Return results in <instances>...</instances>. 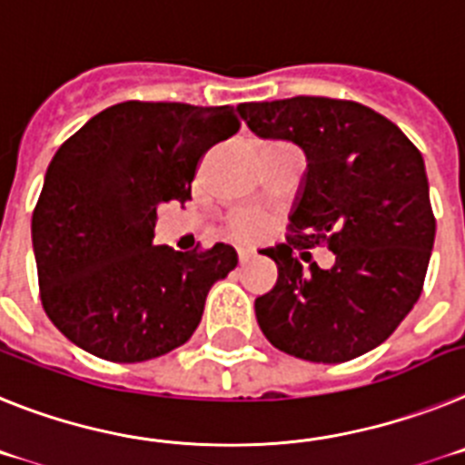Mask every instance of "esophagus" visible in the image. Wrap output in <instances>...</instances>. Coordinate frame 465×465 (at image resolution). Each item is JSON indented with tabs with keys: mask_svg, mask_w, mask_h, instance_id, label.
<instances>
[{
	"mask_svg": "<svg viewBox=\"0 0 465 465\" xmlns=\"http://www.w3.org/2000/svg\"><path fill=\"white\" fill-rule=\"evenodd\" d=\"M250 262V252H243V250H241V252H238V264H248Z\"/></svg>",
	"mask_w": 465,
	"mask_h": 465,
	"instance_id": "1",
	"label": "esophagus"
}]
</instances>
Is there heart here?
Returning <instances> with one entry per match:
<instances>
[{"label":"heart","instance_id":"1","mask_svg":"<svg viewBox=\"0 0 465 465\" xmlns=\"http://www.w3.org/2000/svg\"><path fill=\"white\" fill-rule=\"evenodd\" d=\"M232 233L236 238H243V241H252V238L260 236L264 232V222L257 215H250V213H236L229 222Z\"/></svg>","mask_w":465,"mask_h":465}]
</instances>
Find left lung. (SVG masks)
Returning a JSON list of instances; mask_svg holds the SVG:
<instances>
[{"label": "left lung", "instance_id": "1", "mask_svg": "<svg viewBox=\"0 0 465 465\" xmlns=\"http://www.w3.org/2000/svg\"><path fill=\"white\" fill-rule=\"evenodd\" d=\"M260 137L290 140L306 175L288 243L262 250L278 266L255 300L264 337L311 362H346L377 349L417 304L435 241L423 156L393 121L353 100L297 95L241 104ZM328 244L335 264L304 272L292 255Z\"/></svg>", "mask_w": 465, "mask_h": 465}]
</instances>
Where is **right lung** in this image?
<instances>
[{"mask_svg": "<svg viewBox=\"0 0 465 465\" xmlns=\"http://www.w3.org/2000/svg\"><path fill=\"white\" fill-rule=\"evenodd\" d=\"M238 114L229 104L128 100L60 144L32 213V245L44 311L72 344L103 361L143 362L199 328L236 250L154 245L156 210L192 199L196 165L238 133Z\"/></svg>", "mask_w": 465, "mask_h": 465, "instance_id": "1", "label": "right lung"}]
</instances>
